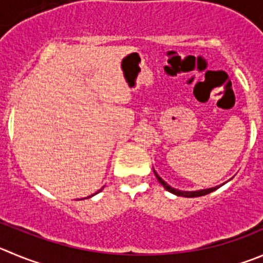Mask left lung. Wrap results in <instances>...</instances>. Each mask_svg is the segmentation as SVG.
I'll return each mask as SVG.
<instances>
[{
  "mask_svg": "<svg viewBox=\"0 0 263 263\" xmlns=\"http://www.w3.org/2000/svg\"><path fill=\"white\" fill-rule=\"evenodd\" d=\"M154 172H155V171H154ZM155 176H156L157 181H159L160 183H161L162 186H164V189L166 190V191L172 192V194L177 195V196H183V197H197V196H204V195L211 194L212 191H214V190H217V189H218V187H219V186H217V187H212V189L199 190V191H181V190H176V189H173V187L169 186V184H167L166 182L162 181L161 177H160L159 174L156 173V172H155Z\"/></svg>",
  "mask_w": 263,
  "mask_h": 263,
  "instance_id": "1",
  "label": "left lung"
}]
</instances>
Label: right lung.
<instances>
[{
    "mask_svg": "<svg viewBox=\"0 0 263 263\" xmlns=\"http://www.w3.org/2000/svg\"><path fill=\"white\" fill-rule=\"evenodd\" d=\"M99 191H101V190H99ZM98 191V192H99ZM98 192H96V194H98ZM96 194H94V195H96ZM94 195H91V196H94ZM91 196H87V197H91Z\"/></svg>",
    "mask_w": 263,
    "mask_h": 263,
    "instance_id": "add662e5",
    "label": "right lung"
}]
</instances>
